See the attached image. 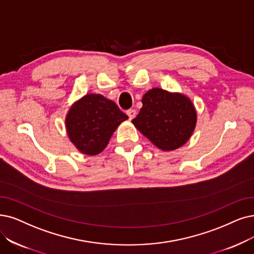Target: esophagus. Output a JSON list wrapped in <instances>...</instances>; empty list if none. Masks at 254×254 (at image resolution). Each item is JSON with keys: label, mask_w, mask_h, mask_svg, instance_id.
Wrapping results in <instances>:
<instances>
[{"label": "esophagus", "mask_w": 254, "mask_h": 254, "mask_svg": "<svg viewBox=\"0 0 254 254\" xmlns=\"http://www.w3.org/2000/svg\"><path fill=\"white\" fill-rule=\"evenodd\" d=\"M135 115H136V111L134 109H129L127 111V116L129 117V120H132L135 117Z\"/></svg>", "instance_id": "obj_1"}]
</instances>
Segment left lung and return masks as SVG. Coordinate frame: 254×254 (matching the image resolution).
<instances>
[{"instance_id":"left-lung-1","label":"left lung","mask_w":254,"mask_h":254,"mask_svg":"<svg viewBox=\"0 0 254 254\" xmlns=\"http://www.w3.org/2000/svg\"><path fill=\"white\" fill-rule=\"evenodd\" d=\"M143 107L133 125L152 144L164 151L184 146L192 134L197 113L190 98L162 88H152L141 99Z\"/></svg>"}]
</instances>
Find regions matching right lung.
<instances>
[{
  "label": "right lung",
  "instance_id": "add662e5",
  "mask_svg": "<svg viewBox=\"0 0 254 254\" xmlns=\"http://www.w3.org/2000/svg\"><path fill=\"white\" fill-rule=\"evenodd\" d=\"M128 119L114 101L87 94L70 106L65 117L69 140L86 155L102 152L119 125Z\"/></svg>",
  "mask_w": 254,
  "mask_h": 254
}]
</instances>
